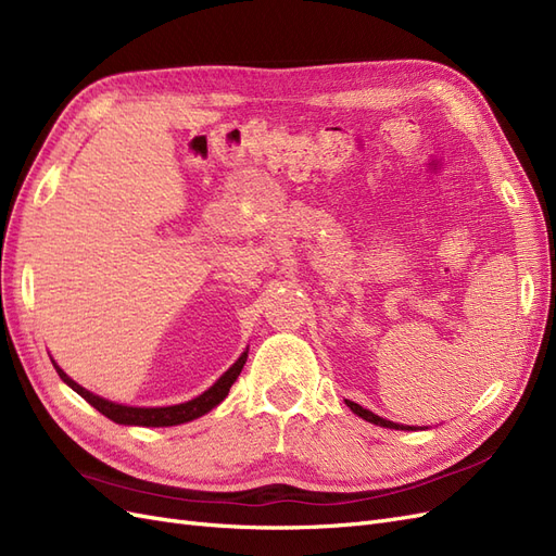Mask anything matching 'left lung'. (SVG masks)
I'll return each instance as SVG.
<instances>
[{
    "instance_id": "left-lung-1",
    "label": "left lung",
    "mask_w": 556,
    "mask_h": 556,
    "mask_svg": "<svg viewBox=\"0 0 556 556\" xmlns=\"http://www.w3.org/2000/svg\"><path fill=\"white\" fill-rule=\"evenodd\" d=\"M345 403H348L352 413H357L362 419H366V422H374V425H380V427H387V429H413V427H399V425L390 422V419H382V417H378L376 413L362 408L359 403H355V401H345Z\"/></svg>"
}]
</instances>
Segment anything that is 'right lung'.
<instances>
[{
    "label": "right lung",
    "instance_id": "1",
    "mask_svg": "<svg viewBox=\"0 0 556 556\" xmlns=\"http://www.w3.org/2000/svg\"><path fill=\"white\" fill-rule=\"evenodd\" d=\"M248 359V352L239 357V362L233 364L227 374H223V378L217 380L211 390H206L201 396L188 401V403H178V406H166V408H131V406H121V403H113L106 399H99L97 394L83 390L78 382H74L70 376H66L62 368L55 364V371L58 376L72 387L76 394H80L86 399L90 406H94L99 413L106 415L109 419L117 425H137V427H174V425H182V422H190L194 417H201L204 413L213 410L217 403H220L227 394H229V387L233 384V380L239 378L241 368Z\"/></svg>",
    "mask_w": 556,
    "mask_h": 556
}]
</instances>
